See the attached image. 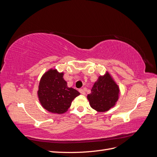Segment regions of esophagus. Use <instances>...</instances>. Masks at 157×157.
<instances>
[{
    "instance_id": "obj_1",
    "label": "esophagus",
    "mask_w": 157,
    "mask_h": 157,
    "mask_svg": "<svg viewBox=\"0 0 157 157\" xmlns=\"http://www.w3.org/2000/svg\"><path fill=\"white\" fill-rule=\"evenodd\" d=\"M78 91L80 92V94H83V95H84V94H85V90H84V89H82V88H80V89H79V90H78Z\"/></svg>"
}]
</instances>
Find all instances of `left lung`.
<instances>
[{"label": "left lung", "mask_w": 157, "mask_h": 157, "mask_svg": "<svg viewBox=\"0 0 157 157\" xmlns=\"http://www.w3.org/2000/svg\"><path fill=\"white\" fill-rule=\"evenodd\" d=\"M118 94V85L111 75L107 73L104 76H99L87 98L92 108L98 112H105L115 105Z\"/></svg>", "instance_id": "obj_1"}]
</instances>
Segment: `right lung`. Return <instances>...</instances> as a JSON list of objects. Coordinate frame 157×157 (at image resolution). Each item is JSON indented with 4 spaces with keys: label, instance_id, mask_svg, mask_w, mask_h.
<instances>
[{
    "label": "right lung",
    "instance_id": "obj_1",
    "mask_svg": "<svg viewBox=\"0 0 157 157\" xmlns=\"http://www.w3.org/2000/svg\"><path fill=\"white\" fill-rule=\"evenodd\" d=\"M80 93L69 88L63 79V73L50 69L42 76L38 96L42 106L53 113L62 114L68 110L71 102Z\"/></svg>",
    "mask_w": 157,
    "mask_h": 157
}]
</instances>
